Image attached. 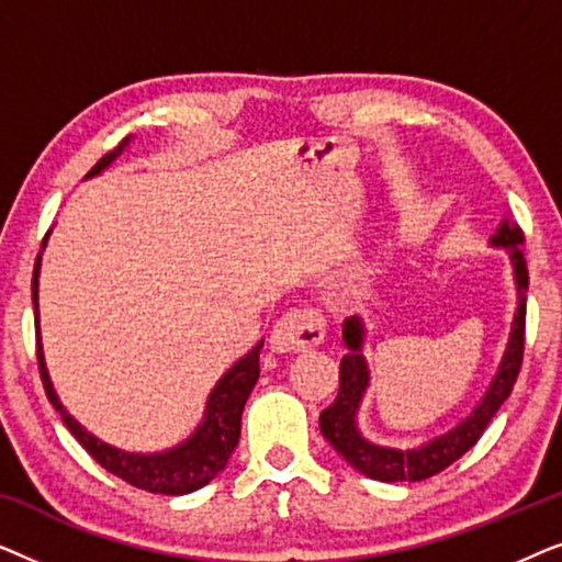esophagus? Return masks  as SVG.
Listing matches in <instances>:
<instances>
[{
	"mask_svg": "<svg viewBox=\"0 0 562 562\" xmlns=\"http://www.w3.org/2000/svg\"><path fill=\"white\" fill-rule=\"evenodd\" d=\"M327 322L319 310H289L271 329V348L276 352H302L317 348L325 337Z\"/></svg>",
	"mask_w": 562,
	"mask_h": 562,
	"instance_id": "obj_1",
	"label": "esophagus"
}]
</instances>
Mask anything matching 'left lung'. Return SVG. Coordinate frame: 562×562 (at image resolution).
<instances>
[{
  "label": "left lung",
  "instance_id": "obj_1",
  "mask_svg": "<svg viewBox=\"0 0 562 562\" xmlns=\"http://www.w3.org/2000/svg\"><path fill=\"white\" fill-rule=\"evenodd\" d=\"M525 233L517 225H502V229L494 235V245H504L509 250L514 276H517V291H519V310L512 325L509 348L504 352L502 366L491 389L483 396V402L475 406L468 419L460 422L456 429L448 435L437 437V440L427 442L419 450H391L371 445L358 435L356 429V412L360 398L366 394L368 386V368L366 360L360 356V345H363V327L358 319H348L342 327L345 345H348V356L340 363V391H337L335 402L319 414V429L325 440L356 468V471L366 473L368 479L375 481H425L429 475L445 471V468L463 458L475 442L481 440L483 429L494 419L506 398H509L514 383H517L521 358H525V325H527V260L525 250Z\"/></svg>",
  "mask_w": 562,
  "mask_h": 562
}]
</instances>
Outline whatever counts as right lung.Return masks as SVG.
Here are the masks:
<instances>
[{"instance_id":"right-lung-1","label":"right lung","mask_w":562,"mask_h":562,"mask_svg":"<svg viewBox=\"0 0 562 562\" xmlns=\"http://www.w3.org/2000/svg\"><path fill=\"white\" fill-rule=\"evenodd\" d=\"M117 150H110L106 156L97 160V166L91 168L87 176H94L102 171L104 166H110V160L117 156ZM45 243V240H43ZM37 268H41V256H37L35 271H33V306L37 312ZM258 342L248 356L229 368L222 375L217 386H214L210 402H206L204 425L196 429V435L191 437L171 452H160V456H133V452H120L110 448V445L99 442L94 435H89L79 422L68 417L64 406H60L53 383L48 379L43 363V350L41 340H37V371H41V381L45 389V396L50 398V404L56 406V412L64 419L76 440L81 442V448L97 460L104 471L117 475L130 486L150 491V494H166V496H181L191 494V491L202 488L204 483H210L222 468L227 465L229 456H233L237 440H240V419H243V406L248 402L252 386L258 381Z\"/></svg>"}]
</instances>
